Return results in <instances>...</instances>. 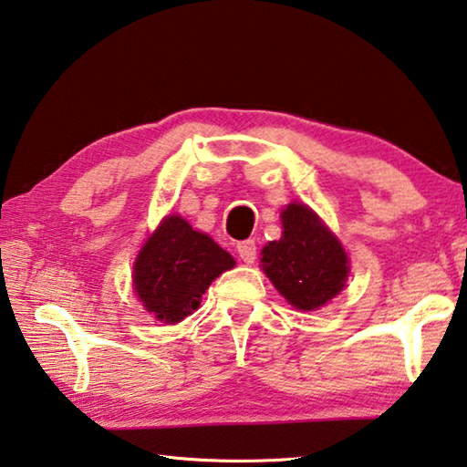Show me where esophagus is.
I'll return each instance as SVG.
<instances>
[{"label": "esophagus", "mask_w": 467, "mask_h": 467, "mask_svg": "<svg viewBox=\"0 0 467 467\" xmlns=\"http://www.w3.org/2000/svg\"><path fill=\"white\" fill-rule=\"evenodd\" d=\"M235 248H238V256L246 265H252L256 261V242L254 240H244Z\"/></svg>", "instance_id": "34e87169"}]
</instances>
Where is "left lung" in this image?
I'll use <instances>...</instances> for the list:
<instances>
[{
  "mask_svg": "<svg viewBox=\"0 0 467 467\" xmlns=\"http://www.w3.org/2000/svg\"><path fill=\"white\" fill-rule=\"evenodd\" d=\"M284 235L263 248V271L297 310H317L346 285L349 261L341 242L306 204L281 211Z\"/></svg>",
  "mask_w": 467,
  "mask_h": 467,
  "instance_id": "1",
  "label": "left lung"
}]
</instances>
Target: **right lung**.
Masks as SVG:
<instances>
[{"label":"right lung","mask_w":467,"mask_h":467,"mask_svg":"<svg viewBox=\"0 0 467 467\" xmlns=\"http://www.w3.org/2000/svg\"><path fill=\"white\" fill-rule=\"evenodd\" d=\"M232 266L234 256L217 242L180 215H170L136 256L132 281L144 308L175 325L192 315L213 281Z\"/></svg>","instance_id":"obj_1"}]
</instances>
